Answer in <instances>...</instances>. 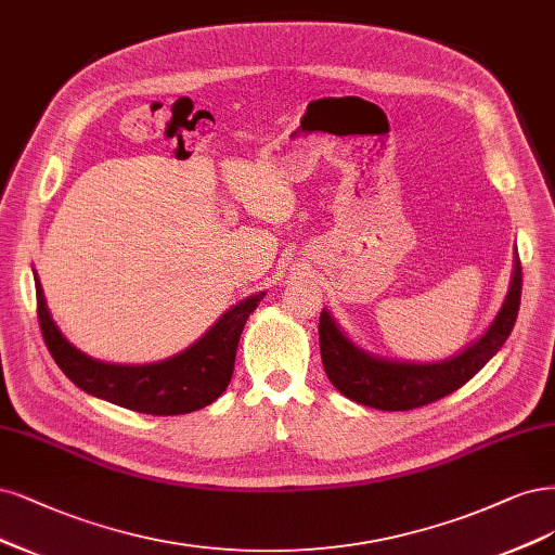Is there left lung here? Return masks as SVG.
I'll use <instances>...</instances> for the list:
<instances>
[{
	"label": "left lung",
	"mask_w": 555,
	"mask_h": 555,
	"mask_svg": "<svg viewBox=\"0 0 555 555\" xmlns=\"http://www.w3.org/2000/svg\"><path fill=\"white\" fill-rule=\"evenodd\" d=\"M521 302V263L514 253L509 289L501 310L489 328L468 347L446 360L411 362L374 356L344 333L331 312L323 308L319 317V347L323 370L331 384L362 406L378 411H411L431 404L456 388H462L499 353L517 321Z\"/></svg>",
	"instance_id": "obj_1"
}]
</instances>
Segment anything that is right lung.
Instances as JSON below:
<instances>
[{
    "instance_id": "obj_1",
    "label": "right lung",
    "mask_w": 555,
    "mask_h": 555,
    "mask_svg": "<svg viewBox=\"0 0 555 555\" xmlns=\"http://www.w3.org/2000/svg\"><path fill=\"white\" fill-rule=\"evenodd\" d=\"M266 292L245 296L232 305L197 341L177 356L144 362V365H119L95 360L80 351L56 326L43 286L36 275L38 323L56 365L75 386L99 399L149 415L193 413L216 401L234 374L238 339Z\"/></svg>"
}]
</instances>
